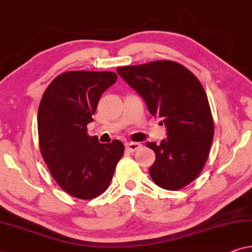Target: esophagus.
Instances as JSON below:
<instances>
[{
    "mask_svg": "<svg viewBox=\"0 0 252 252\" xmlns=\"http://www.w3.org/2000/svg\"><path fill=\"white\" fill-rule=\"evenodd\" d=\"M141 147H142V144L139 143V142H128L126 143V149L130 151V153H134V151H137L141 149Z\"/></svg>",
    "mask_w": 252,
    "mask_h": 252,
    "instance_id": "obj_1",
    "label": "esophagus"
}]
</instances>
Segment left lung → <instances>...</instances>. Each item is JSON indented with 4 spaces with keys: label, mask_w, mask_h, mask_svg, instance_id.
Returning <instances> with one entry per match:
<instances>
[{
    "label": "left lung",
    "mask_w": 252,
    "mask_h": 252,
    "mask_svg": "<svg viewBox=\"0 0 252 252\" xmlns=\"http://www.w3.org/2000/svg\"><path fill=\"white\" fill-rule=\"evenodd\" d=\"M117 72L167 128L168 136L160 144L147 143L156 154L149 168L151 179L166 190L186 187L204 167L215 134L202 84L184 65L166 60L119 66Z\"/></svg>",
    "instance_id": "1"
}]
</instances>
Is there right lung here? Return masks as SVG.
I'll use <instances>...</instances> for the list:
<instances>
[{
  "label": "right lung",
  "instance_id": "add662e5",
  "mask_svg": "<svg viewBox=\"0 0 252 252\" xmlns=\"http://www.w3.org/2000/svg\"><path fill=\"white\" fill-rule=\"evenodd\" d=\"M117 78L109 71L64 72L50 82L41 98V155L57 185L79 199H93L108 189L125 150L119 140L102 144L87 133L99 97Z\"/></svg>",
  "mask_w": 252,
  "mask_h": 252
}]
</instances>
